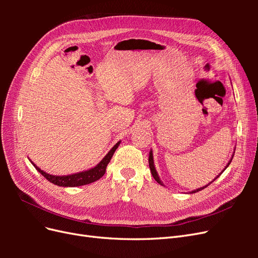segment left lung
<instances>
[{
  "label": "left lung",
  "instance_id": "8db88e82",
  "mask_svg": "<svg viewBox=\"0 0 258 258\" xmlns=\"http://www.w3.org/2000/svg\"><path fill=\"white\" fill-rule=\"evenodd\" d=\"M232 157H233V156H232ZM232 157H231L230 161L228 162V165L226 166V168H227V167L229 166V163H230L231 160H232ZM148 163H150V169H151V172H152V174H153V177L156 179V182H158L160 185H162V183H161V181L159 179V176H158L157 172H156V169H155V166H154V160H153V154H152V152L150 153V158H148ZM226 168H225V169H226ZM225 169H224V170H225ZM224 170H223V171H224ZM223 171H222V173H223ZM222 173H221V174H222ZM221 174H220V175H221ZM220 175H218V176H220ZM218 176H217V177H218ZM217 177H216V178H217ZM216 178H214V179H216ZM214 179H213V181H214ZM213 181H212V182H213ZM212 182H211V183H212ZM211 183H210V184H211ZM210 184H208V185H206V186H204V187H201V188H198V189H196V190H192L191 194L202 190L204 188H206L207 186H209Z\"/></svg>",
  "mask_w": 258,
  "mask_h": 258
}]
</instances>
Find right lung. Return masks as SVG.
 Returning a JSON list of instances; mask_svg holds the SVG:
<instances>
[{"label": "right lung", "mask_w": 258, "mask_h": 258, "mask_svg": "<svg viewBox=\"0 0 258 258\" xmlns=\"http://www.w3.org/2000/svg\"><path fill=\"white\" fill-rule=\"evenodd\" d=\"M119 144H120V142L116 143V145H114L112 150L107 153L105 157L102 160H101L95 168H92V169L87 170V171H84V172L71 174V175H62V176L51 175V174L44 172L43 170H41L40 168L36 167L33 162L32 163H33V166L35 167V169L38 171V172H40L46 179H47V181L51 182L54 185L63 186V187H75V186L87 185V184H90L92 182L98 181L99 178H101L104 175L108 162H110L111 158L113 157V155L116 151V148L118 147Z\"/></svg>", "instance_id": "add662e5"}]
</instances>
